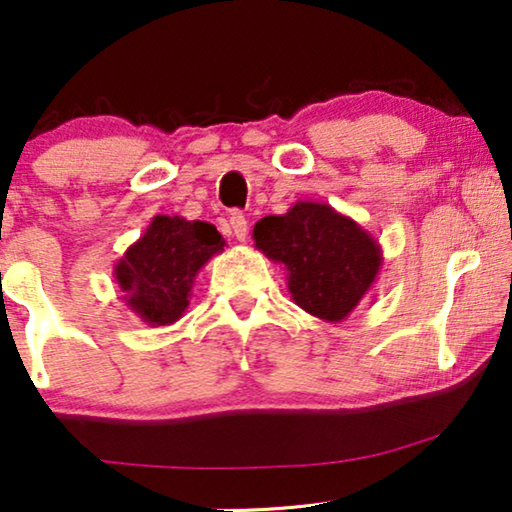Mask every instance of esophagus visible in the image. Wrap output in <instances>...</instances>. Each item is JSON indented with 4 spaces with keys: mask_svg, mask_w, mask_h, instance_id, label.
Here are the masks:
<instances>
[{
    "mask_svg": "<svg viewBox=\"0 0 512 512\" xmlns=\"http://www.w3.org/2000/svg\"><path fill=\"white\" fill-rule=\"evenodd\" d=\"M230 228H233V235L237 237V240H240V242L247 240L249 223H247V219H244V214H240V212L230 214Z\"/></svg>",
    "mask_w": 512,
    "mask_h": 512,
    "instance_id": "esophagus-1",
    "label": "esophagus"
}]
</instances>
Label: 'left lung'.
<instances>
[{
	"mask_svg": "<svg viewBox=\"0 0 512 512\" xmlns=\"http://www.w3.org/2000/svg\"><path fill=\"white\" fill-rule=\"evenodd\" d=\"M256 249L282 263L293 303L338 324L366 296L382 270V247L331 205L298 200L286 214L254 226Z\"/></svg>",
	"mask_w": 512,
	"mask_h": 512,
	"instance_id": "obj_1",
	"label": "left lung"
}]
</instances>
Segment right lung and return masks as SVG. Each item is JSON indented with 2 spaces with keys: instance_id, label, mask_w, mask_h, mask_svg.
I'll return each instance as SVG.
<instances>
[{
  "instance_id": "right-lung-1",
  "label": "right lung",
  "mask_w": 512,
  "mask_h": 512,
  "mask_svg": "<svg viewBox=\"0 0 512 512\" xmlns=\"http://www.w3.org/2000/svg\"><path fill=\"white\" fill-rule=\"evenodd\" d=\"M223 247L226 240L212 223L153 216L114 265L125 305L149 326L174 324L184 317L198 272Z\"/></svg>"
}]
</instances>
